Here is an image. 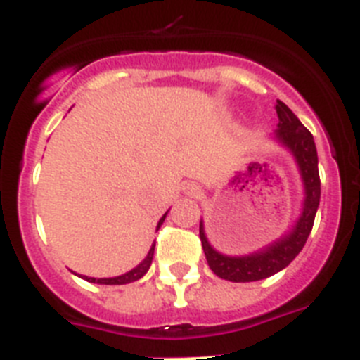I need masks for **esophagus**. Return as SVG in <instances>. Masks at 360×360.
Here are the masks:
<instances>
[{
	"mask_svg": "<svg viewBox=\"0 0 360 360\" xmlns=\"http://www.w3.org/2000/svg\"><path fill=\"white\" fill-rule=\"evenodd\" d=\"M196 193H198V187H195V186H189L187 187V195H196Z\"/></svg>",
	"mask_w": 360,
	"mask_h": 360,
	"instance_id": "1",
	"label": "esophagus"
}]
</instances>
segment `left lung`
I'll return each mask as SVG.
<instances>
[{
  "mask_svg": "<svg viewBox=\"0 0 360 360\" xmlns=\"http://www.w3.org/2000/svg\"><path fill=\"white\" fill-rule=\"evenodd\" d=\"M279 122L274 135L270 136L276 144L287 149L297 165L301 184H303V202L299 209V216L292 224L290 231L270 241L262 249L249 254H224L216 250L205 234L203 219H200V240L203 252L207 257L211 270L218 278L234 283L259 281L278 274L279 270L290 265V262L303 250L311 225L316 219L317 207L321 200V180L317 169V149L311 133L304 128L301 120L292 113L290 108L281 101H276Z\"/></svg>",
  "mask_w": 360,
  "mask_h": 360,
  "instance_id": "obj_1",
  "label": "left lung"
}]
</instances>
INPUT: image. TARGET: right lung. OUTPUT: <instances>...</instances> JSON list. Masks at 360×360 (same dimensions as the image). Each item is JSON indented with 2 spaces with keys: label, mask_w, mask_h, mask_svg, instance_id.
<instances>
[{
  "label": "right lung",
  "mask_w": 360,
  "mask_h": 360,
  "mask_svg": "<svg viewBox=\"0 0 360 360\" xmlns=\"http://www.w3.org/2000/svg\"><path fill=\"white\" fill-rule=\"evenodd\" d=\"M169 212V211H167ZM167 212H165L164 216H162L160 219H158V224H157V231L160 229V225L164 224V219L165 216H167ZM153 254H155V243L151 245V249H149V252L146 254V257L142 259L139 265L135 266V269L128 270L126 274H120V276H115V278H90V276H82V274H77L79 278L86 279V281H90V283H97V285H128V283H133L136 281V279H141L142 276L146 274L149 270V266H151V262H153Z\"/></svg>",
  "instance_id": "obj_1"
}]
</instances>
